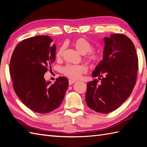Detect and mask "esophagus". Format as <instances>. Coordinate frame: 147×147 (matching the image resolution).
<instances>
[{
    "mask_svg": "<svg viewBox=\"0 0 147 147\" xmlns=\"http://www.w3.org/2000/svg\"><path fill=\"white\" fill-rule=\"evenodd\" d=\"M75 82H76V81L73 80H69V85H73V83H75Z\"/></svg>",
    "mask_w": 147,
    "mask_h": 147,
    "instance_id": "1",
    "label": "esophagus"
}]
</instances>
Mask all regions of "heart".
Wrapping results in <instances>:
<instances>
[{
	"instance_id": "obj_1",
	"label": "heart",
	"mask_w": 147,
	"mask_h": 147,
	"mask_svg": "<svg viewBox=\"0 0 147 147\" xmlns=\"http://www.w3.org/2000/svg\"><path fill=\"white\" fill-rule=\"evenodd\" d=\"M70 44L78 52L82 55L87 54L86 59L92 63H97L102 59V55L98 52L92 51L93 45L88 40L83 37L71 40ZM64 51V47L61 46L56 52L55 57L57 59H61ZM62 73L71 79L77 80L85 73L86 68L82 65H67L62 69Z\"/></svg>"
}]
</instances>
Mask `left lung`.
Segmentation results:
<instances>
[{"instance_id": "obj_1", "label": "left lung", "mask_w": 147, "mask_h": 147, "mask_svg": "<svg viewBox=\"0 0 147 147\" xmlns=\"http://www.w3.org/2000/svg\"><path fill=\"white\" fill-rule=\"evenodd\" d=\"M103 59L93 71V80L87 83L85 100L92 110L102 114L115 111L131 93L136 84L138 59L128 37L112 34L105 37Z\"/></svg>"}]
</instances>
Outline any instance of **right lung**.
Listing matches in <instances>:
<instances>
[{
	"instance_id": "1",
	"label": "right lung",
	"mask_w": 147,
	"mask_h": 147,
	"mask_svg": "<svg viewBox=\"0 0 147 147\" xmlns=\"http://www.w3.org/2000/svg\"><path fill=\"white\" fill-rule=\"evenodd\" d=\"M49 36L25 39L16 47L9 64L15 93L28 108L45 114L59 107L68 88V80L59 77L54 84L44 74L55 61L56 46Z\"/></svg>"
}]
</instances>
